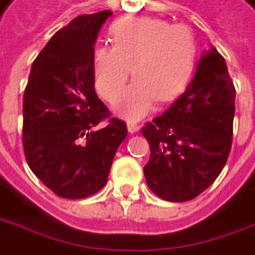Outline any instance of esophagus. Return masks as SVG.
<instances>
[{
  "label": "esophagus",
  "instance_id": "34e87169",
  "mask_svg": "<svg viewBox=\"0 0 255 255\" xmlns=\"http://www.w3.org/2000/svg\"><path fill=\"white\" fill-rule=\"evenodd\" d=\"M127 127H128V131H129L131 133L138 132V131H139V128H140L139 126L136 124V123H132V122H128Z\"/></svg>",
  "mask_w": 255,
  "mask_h": 255
}]
</instances>
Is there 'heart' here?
Segmentation results:
<instances>
[{
  "mask_svg": "<svg viewBox=\"0 0 255 255\" xmlns=\"http://www.w3.org/2000/svg\"><path fill=\"white\" fill-rule=\"evenodd\" d=\"M113 45L94 52V76L99 95L115 101L130 75L135 80L115 103L127 120H139L156 102L177 98L189 81L196 58L190 28L157 17H124L112 27Z\"/></svg>",
  "mask_w": 255,
  "mask_h": 255,
  "instance_id": "obj_1",
  "label": "heart"
}]
</instances>
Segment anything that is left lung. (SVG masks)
Masks as SVG:
<instances>
[{
    "instance_id": "obj_1",
    "label": "left lung",
    "mask_w": 255,
    "mask_h": 255,
    "mask_svg": "<svg viewBox=\"0 0 255 255\" xmlns=\"http://www.w3.org/2000/svg\"><path fill=\"white\" fill-rule=\"evenodd\" d=\"M235 98L227 62L211 48L188 90L142 128L150 147L143 174L154 195L188 202L217 179L232 147Z\"/></svg>"
}]
</instances>
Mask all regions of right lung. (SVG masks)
Segmentation results:
<instances>
[{"mask_svg": "<svg viewBox=\"0 0 255 255\" xmlns=\"http://www.w3.org/2000/svg\"><path fill=\"white\" fill-rule=\"evenodd\" d=\"M110 15H80L56 31L33 62L24 88V157L35 177L65 199L102 189L128 132L95 92L94 45Z\"/></svg>", "mask_w": 255, "mask_h": 255, "instance_id": "obj_1", "label": "right lung"}]
</instances>
